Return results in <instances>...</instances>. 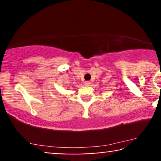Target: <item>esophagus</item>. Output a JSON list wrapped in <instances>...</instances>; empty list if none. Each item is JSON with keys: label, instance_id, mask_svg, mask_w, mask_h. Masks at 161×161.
<instances>
[{"label": "esophagus", "instance_id": "obj_1", "mask_svg": "<svg viewBox=\"0 0 161 161\" xmlns=\"http://www.w3.org/2000/svg\"><path fill=\"white\" fill-rule=\"evenodd\" d=\"M85 85H86V86H89L90 82H88V81H86V82H85Z\"/></svg>", "mask_w": 161, "mask_h": 161}]
</instances>
